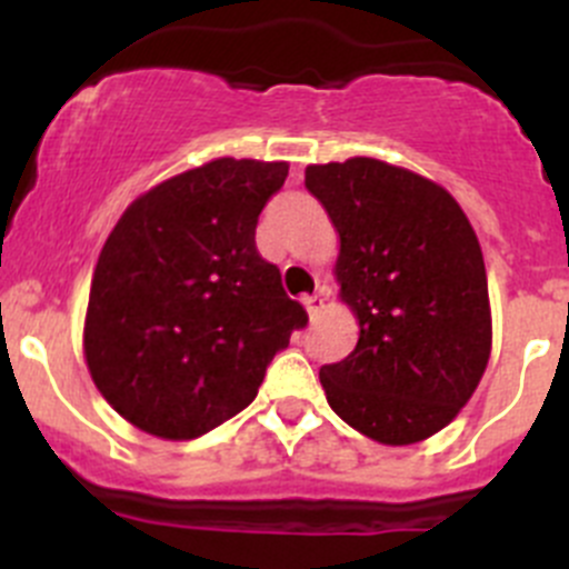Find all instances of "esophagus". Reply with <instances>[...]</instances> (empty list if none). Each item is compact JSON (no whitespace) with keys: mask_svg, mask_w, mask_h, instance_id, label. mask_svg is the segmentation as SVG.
<instances>
[{"mask_svg":"<svg viewBox=\"0 0 569 569\" xmlns=\"http://www.w3.org/2000/svg\"><path fill=\"white\" fill-rule=\"evenodd\" d=\"M325 302H327L325 295H311V297H306V300H302V306H306V311H308V317H311V321L321 317V311H325Z\"/></svg>","mask_w":569,"mask_h":569,"instance_id":"1","label":"esophagus"}]
</instances>
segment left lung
Returning <instances> with one entry per match:
<instances>
[{
  "mask_svg": "<svg viewBox=\"0 0 569 569\" xmlns=\"http://www.w3.org/2000/svg\"><path fill=\"white\" fill-rule=\"evenodd\" d=\"M306 187L338 231V297L360 327L352 352L319 369L327 405L377 443L432 438L490 360L473 226L440 183L371 157L308 164Z\"/></svg>",
  "mask_w": 569,
  "mask_h": 569,
  "instance_id": "8db88e82",
  "label": "left lung"
}]
</instances>
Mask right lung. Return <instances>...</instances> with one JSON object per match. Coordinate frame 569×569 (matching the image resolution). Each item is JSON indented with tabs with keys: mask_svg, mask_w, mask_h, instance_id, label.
Returning a JSON list of instances; mask_svg holds the SVG:
<instances>
[{
	"mask_svg": "<svg viewBox=\"0 0 569 569\" xmlns=\"http://www.w3.org/2000/svg\"><path fill=\"white\" fill-rule=\"evenodd\" d=\"M286 162L211 159L157 183L114 222L84 317V360L114 412L192 440L256 399L308 313L256 250Z\"/></svg>",
	"mask_w": 569,
	"mask_h": 569,
	"instance_id": "right-lung-1",
	"label": "right lung"
}]
</instances>
